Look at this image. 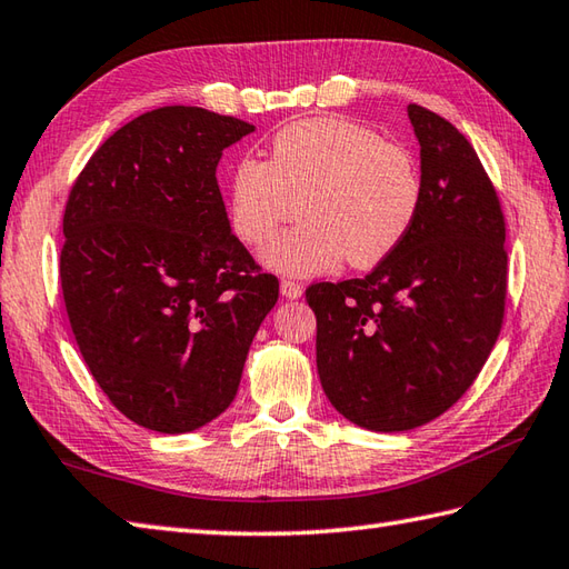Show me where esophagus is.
<instances>
[{
  "instance_id": "esophagus-1",
  "label": "esophagus",
  "mask_w": 569,
  "mask_h": 569,
  "mask_svg": "<svg viewBox=\"0 0 569 569\" xmlns=\"http://www.w3.org/2000/svg\"><path fill=\"white\" fill-rule=\"evenodd\" d=\"M303 283H298V281H281V293H283V298H288V300H298L300 296H303Z\"/></svg>"
}]
</instances>
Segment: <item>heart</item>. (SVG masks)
Here are the masks:
<instances>
[{
  "mask_svg": "<svg viewBox=\"0 0 569 569\" xmlns=\"http://www.w3.org/2000/svg\"><path fill=\"white\" fill-rule=\"evenodd\" d=\"M306 220L261 251L286 276L357 269L383 261L408 237L420 208L418 166L406 149L345 117L286 124L269 161L241 156L229 176L227 217L244 244L259 247L298 212Z\"/></svg>",
  "mask_w": 569,
  "mask_h": 569,
  "instance_id": "b5f03b06",
  "label": "heart"
}]
</instances>
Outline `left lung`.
Masks as SVG:
<instances>
[{"instance_id":"obj_1","label":"left lung","mask_w":569,"mask_h":569,"mask_svg":"<svg viewBox=\"0 0 569 569\" xmlns=\"http://www.w3.org/2000/svg\"><path fill=\"white\" fill-rule=\"evenodd\" d=\"M408 119L420 143L408 237L369 276L306 291L322 391L373 432L413 430L457 403L506 306V224L485 166L440 114L408 104Z\"/></svg>"}]
</instances>
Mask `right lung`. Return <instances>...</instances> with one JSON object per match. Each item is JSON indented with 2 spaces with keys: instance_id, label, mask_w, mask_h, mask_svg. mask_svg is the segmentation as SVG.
I'll list each match as a JSON object with an SVG mask.
<instances>
[{
  "instance_id": "right-lung-1",
  "label": "right lung",
  "mask_w": 569,
  "mask_h": 569,
  "mask_svg": "<svg viewBox=\"0 0 569 569\" xmlns=\"http://www.w3.org/2000/svg\"><path fill=\"white\" fill-rule=\"evenodd\" d=\"M253 124L161 107L117 129L63 214L60 286L84 365L137 426L180 435L234 401L278 300L232 234L217 163Z\"/></svg>"
}]
</instances>
